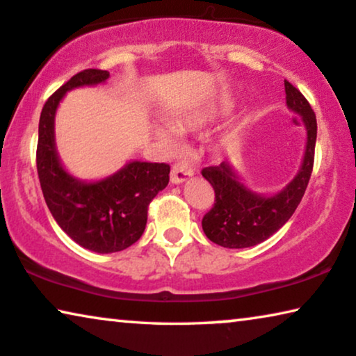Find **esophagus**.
Returning a JSON list of instances; mask_svg holds the SVG:
<instances>
[{"instance_id":"obj_1","label":"esophagus","mask_w":356,"mask_h":356,"mask_svg":"<svg viewBox=\"0 0 356 356\" xmlns=\"http://www.w3.org/2000/svg\"><path fill=\"white\" fill-rule=\"evenodd\" d=\"M193 176V171L185 164H174L171 171V182L172 184H184Z\"/></svg>"}]
</instances>
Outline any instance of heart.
Wrapping results in <instances>:
<instances>
[{
  "label": "heart",
  "instance_id": "obj_1",
  "mask_svg": "<svg viewBox=\"0 0 356 356\" xmlns=\"http://www.w3.org/2000/svg\"><path fill=\"white\" fill-rule=\"evenodd\" d=\"M202 124H203V118L202 116H195V118L190 119L187 124H185V129H197V127L202 126ZM158 135L164 143L169 145V147H172L174 142H176V140H174L172 130H169V129H159Z\"/></svg>",
  "mask_w": 356,
  "mask_h": 356
}]
</instances>
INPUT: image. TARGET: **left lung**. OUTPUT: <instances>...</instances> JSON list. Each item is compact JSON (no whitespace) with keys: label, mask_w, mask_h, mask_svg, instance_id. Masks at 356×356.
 Instances as JSON below:
<instances>
[{"label":"left lung","mask_w":356,"mask_h":356,"mask_svg":"<svg viewBox=\"0 0 356 356\" xmlns=\"http://www.w3.org/2000/svg\"><path fill=\"white\" fill-rule=\"evenodd\" d=\"M285 103L302 118L307 129L303 161L297 176L273 195L258 193L247 187L232 164L204 168L203 177L214 188V207L204 214L202 227L211 242L224 248H248L264 242L289 221L302 202L314 163L318 124L307 98L292 83L284 80Z\"/></svg>","instance_id":"8db88e82"}]
</instances>
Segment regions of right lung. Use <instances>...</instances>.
<instances>
[{"mask_svg": "<svg viewBox=\"0 0 356 356\" xmlns=\"http://www.w3.org/2000/svg\"><path fill=\"white\" fill-rule=\"evenodd\" d=\"M108 77L99 69L76 74L48 98L38 124L37 171L44 202L58 226L95 253L121 252L142 237L148 204L166 188L171 172L164 163L129 161L111 176L87 182L64 169L54 140L59 103L71 90L104 83Z\"/></svg>", "mask_w": 356, "mask_h": 356, "instance_id": "add662e5", "label": "right lung"}]
</instances>
